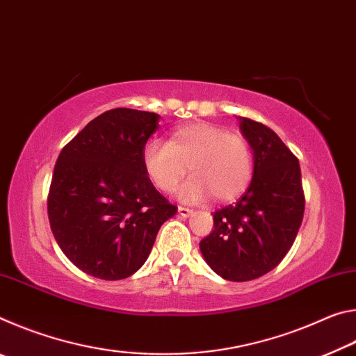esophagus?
Returning <instances> with one entry per match:
<instances>
[{
    "instance_id": "obj_1",
    "label": "esophagus",
    "mask_w": 356,
    "mask_h": 356,
    "mask_svg": "<svg viewBox=\"0 0 356 356\" xmlns=\"http://www.w3.org/2000/svg\"><path fill=\"white\" fill-rule=\"evenodd\" d=\"M177 212H179L180 216H184V218H186V216H190V215L193 213V210H191V209H186V207H182V206H179Z\"/></svg>"
}]
</instances>
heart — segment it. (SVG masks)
<instances>
[{
    "instance_id": "1",
    "label": "heart",
    "mask_w": 356,
    "mask_h": 356,
    "mask_svg": "<svg viewBox=\"0 0 356 356\" xmlns=\"http://www.w3.org/2000/svg\"><path fill=\"white\" fill-rule=\"evenodd\" d=\"M195 174L180 186L185 201H200L212 193L216 201L238 197L250 185L252 160L248 143L226 129L193 122L172 131L170 143L149 140L143 147V168L155 186L172 191L188 171Z\"/></svg>"
}]
</instances>
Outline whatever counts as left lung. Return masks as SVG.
Masks as SVG:
<instances>
[{
	"label": "left lung",
	"mask_w": 356,
	"mask_h": 356,
	"mask_svg": "<svg viewBox=\"0 0 356 356\" xmlns=\"http://www.w3.org/2000/svg\"><path fill=\"white\" fill-rule=\"evenodd\" d=\"M252 150V179L236 204L213 213V231L201 240L204 261L227 281L268 273L293 245L305 212L297 156L272 129L238 118Z\"/></svg>",
	"instance_id": "1"
}]
</instances>
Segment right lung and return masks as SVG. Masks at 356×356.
I'll list each match as a JSON object with an SVG mask.
<instances>
[{
    "label": "right lung",
    "mask_w": 356,
    "mask_h": 356,
    "mask_svg": "<svg viewBox=\"0 0 356 356\" xmlns=\"http://www.w3.org/2000/svg\"><path fill=\"white\" fill-rule=\"evenodd\" d=\"M159 120L130 108L105 111L58 156L48 220L69 261L94 278L116 281L138 272L161 225L177 213L143 168V147Z\"/></svg>",
    "instance_id": "add662e5"
}]
</instances>
